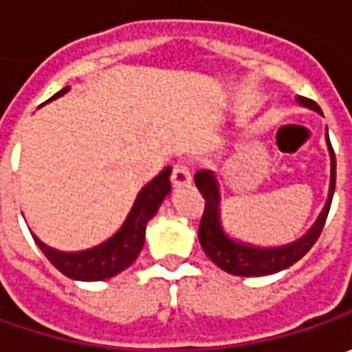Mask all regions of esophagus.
Listing matches in <instances>:
<instances>
[{"label": "esophagus", "mask_w": 352, "mask_h": 352, "mask_svg": "<svg viewBox=\"0 0 352 352\" xmlns=\"http://www.w3.org/2000/svg\"><path fill=\"white\" fill-rule=\"evenodd\" d=\"M192 176H190V168H188V162L178 160L174 162L172 166V184L174 186H184V184H190Z\"/></svg>", "instance_id": "obj_1"}]
</instances>
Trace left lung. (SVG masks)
Returning <instances> with one entry per match:
<instances>
[{
	"instance_id": "left-lung-1",
	"label": "left lung",
	"mask_w": 352,
	"mask_h": 352,
	"mask_svg": "<svg viewBox=\"0 0 352 352\" xmlns=\"http://www.w3.org/2000/svg\"><path fill=\"white\" fill-rule=\"evenodd\" d=\"M298 102L311 107L321 113L319 105L314 100L300 98ZM329 144V153H331V188H329V199L325 204V208L321 211L319 219L311 227V231L300 241L286 245V247H278V249H254L249 245H241L233 239L225 235L221 223H219V188L217 180L211 172L199 170L196 172L194 180H196L197 190L201 192V196L206 199L204 206V215L199 221L197 236H199V245L206 250V254L211 258V263H215L221 270L235 274V276H266V274H274L284 268H288L294 263H298L304 256L307 250L316 245V241L323 231V225L327 221V213L331 208L333 192H335V153H333L331 141L327 139Z\"/></svg>"
}]
</instances>
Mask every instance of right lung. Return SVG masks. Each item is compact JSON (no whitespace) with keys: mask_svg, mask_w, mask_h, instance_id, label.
<instances>
[{"mask_svg":"<svg viewBox=\"0 0 352 352\" xmlns=\"http://www.w3.org/2000/svg\"><path fill=\"white\" fill-rule=\"evenodd\" d=\"M68 88L60 89L50 100L66 94ZM170 192V168L162 170L155 180L146 184L137 197L133 210L129 213L127 221L121 227V231L109 241L96 249L84 250V252H58L43 245L36 236H33L38 249L47 256L54 268H58L64 276L94 282V280H105L123 272L131 264L137 261L142 245H144V229L148 219L155 217L156 210L160 208L162 199Z\"/></svg>","mask_w":352,"mask_h":352,"instance_id":"1","label":"right lung"}]
</instances>
